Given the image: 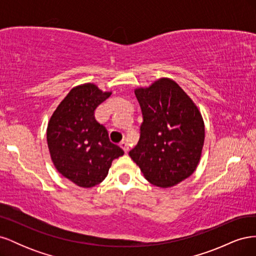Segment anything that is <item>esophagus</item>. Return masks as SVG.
<instances>
[{"label":"esophagus","mask_w":256,"mask_h":256,"mask_svg":"<svg viewBox=\"0 0 256 256\" xmlns=\"http://www.w3.org/2000/svg\"><path fill=\"white\" fill-rule=\"evenodd\" d=\"M120 146L122 147V148L124 150V152H125L126 154L128 152V150H129V146H128V143H127L126 141H122V142H120Z\"/></svg>","instance_id":"obj_1"}]
</instances>
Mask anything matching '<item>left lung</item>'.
Here are the masks:
<instances>
[{
  "label": "left lung",
  "mask_w": 256,
  "mask_h": 256,
  "mask_svg": "<svg viewBox=\"0 0 256 256\" xmlns=\"http://www.w3.org/2000/svg\"><path fill=\"white\" fill-rule=\"evenodd\" d=\"M134 94L143 122L129 156L150 184L173 187L198 168L205 140L202 114L172 79L160 78L148 88H136Z\"/></svg>",
  "instance_id": "left-lung-1"
}]
</instances>
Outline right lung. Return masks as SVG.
I'll use <instances>...</instances> for the list:
<instances>
[{
	"instance_id": "obj_1",
	"label": "right lung",
	"mask_w": 256,
	"mask_h": 256,
	"mask_svg": "<svg viewBox=\"0 0 256 256\" xmlns=\"http://www.w3.org/2000/svg\"><path fill=\"white\" fill-rule=\"evenodd\" d=\"M112 92L94 83L74 86L62 100L48 122L47 142L51 160L60 174L82 188L102 182L112 161L124 154L113 144L104 126L95 120L96 108Z\"/></svg>"
}]
</instances>
